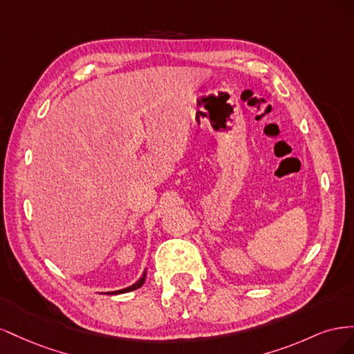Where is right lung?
<instances>
[{"mask_svg":"<svg viewBox=\"0 0 354 354\" xmlns=\"http://www.w3.org/2000/svg\"><path fill=\"white\" fill-rule=\"evenodd\" d=\"M145 281H146V270L143 272V274H142V277L140 279H138L136 283H133L131 286H128V288H124V289H120V291H112V292H106V294H111V295H115V294H124V292H130V291H134V289H138L140 288L143 283H145Z\"/></svg>","mask_w":354,"mask_h":354,"instance_id":"add662e5","label":"right lung"}]
</instances>
